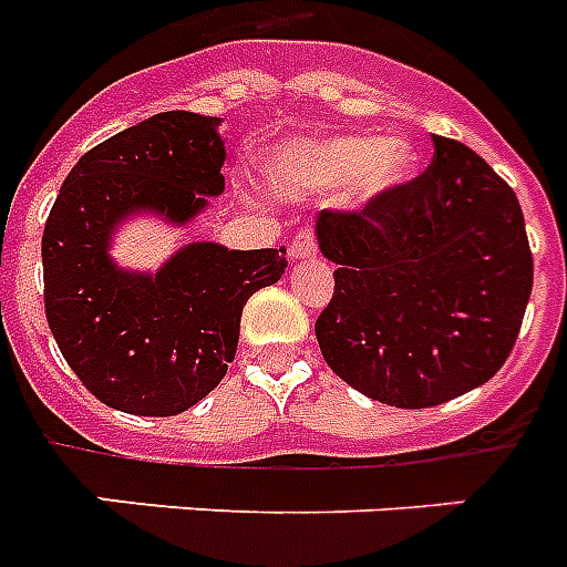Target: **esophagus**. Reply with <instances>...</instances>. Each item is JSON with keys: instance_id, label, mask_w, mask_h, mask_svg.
Returning <instances> with one entry per match:
<instances>
[{"instance_id": "esophagus-1", "label": "esophagus", "mask_w": 567, "mask_h": 567, "mask_svg": "<svg viewBox=\"0 0 567 567\" xmlns=\"http://www.w3.org/2000/svg\"><path fill=\"white\" fill-rule=\"evenodd\" d=\"M291 256L293 259H311V256H317V236L308 227L299 229L297 236H293Z\"/></svg>"}]
</instances>
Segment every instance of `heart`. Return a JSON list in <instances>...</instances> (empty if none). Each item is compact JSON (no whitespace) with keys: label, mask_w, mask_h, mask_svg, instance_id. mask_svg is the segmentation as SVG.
Here are the masks:
<instances>
[{"label":"heart","mask_w":567,"mask_h":567,"mask_svg":"<svg viewBox=\"0 0 567 567\" xmlns=\"http://www.w3.org/2000/svg\"><path fill=\"white\" fill-rule=\"evenodd\" d=\"M293 159L320 186L355 179L361 197L384 195L413 174L411 145L402 140L381 142L375 136H338L293 154Z\"/></svg>","instance_id":"obj_1"}]
</instances>
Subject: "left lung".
I'll list each match as a JSON object with an SVG mask.
<instances>
[{
    "instance_id": "left-lung-1",
    "label": "left lung",
    "mask_w": 567,
    "mask_h": 567,
    "mask_svg": "<svg viewBox=\"0 0 567 567\" xmlns=\"http://www.w3.org/2000/svg\"><path fill=\"white\" fill-rule=\"evenodd\" d=\"M334 293L315 331L334 375L395 408H434L504 367L533 291L513 188L463 142L434 136L419 177L361 209H323Z\"/></svg>"
}]
</instances>
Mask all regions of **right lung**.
Listing matches in <instances>:
<instances>
[{"instance_id": "add662e5", "label": "right lung", "mask_w": 567, "mask_h": 567, "mask_svg": "<svg viewBox=\"0 0 567 567\" xmlns=\"http://www.w3.org/2000/svg\"><path fill=\"white\" fill-rule=\"evenodd\" d=\"M218 124L172 110L110 136L78 159L45 220V320L72 372L116 411L174 416L209 395L236 358L247 299L288 268L282 247L212 241L156 274L110 259V236L133 212L186 224L224 192Z\"/></svg>"}]
</instances>
